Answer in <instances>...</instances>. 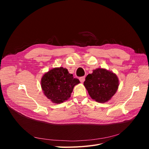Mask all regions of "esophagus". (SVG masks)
<instances>
[{
  "mask_svg": "<svg viewBox=\"0 0 149 149\" xmlns=\"http://www.w3.org/2000/svg\"><path fill=\"white\" fill-rule=\"evenodd\" d=\"M79 80H80V81L83 83L85 80V77H84V76H83V77L79 78Z\"/></svg>",
  "mask_w": 149,
  "mask_h": 149,
  "instance_id": "esophagus-1",
  "label": "esophagus"
}]
</instances>
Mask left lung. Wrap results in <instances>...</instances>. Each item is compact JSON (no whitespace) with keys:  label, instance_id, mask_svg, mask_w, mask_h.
<instances>
[{"label":"left lung","instance_id":"8db88e82","mask_svg":"<svg viewBox=\"0 0 149 149\" xmlns=\"http://www.w3.org/2000/svg\"><path fill=\"white\" fill-rule=\"evenodd\" d=\"M119 79L113 72L97 68L87 75L84 86L89 96L98 102H106L113 96L119 87Z\"/></svg>","mask_w":149,"mask_h":149}]
</instances>
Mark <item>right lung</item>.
<instances>
[{
    "label": "right lung",
    "instance_id": "add662e5",
    "mask_svg": "<svg viewBox=\"0 0 149 149\" xmlns=\"http://www.w3.org/2000/svg\"><path fill=\"white\" fill-rule=\"evenodd\" d=\"M80 82L66 68H55L45 73L41 79L43 93L52 102L60 104L71 96L74 86Z\"/></svg>",
    "mask_w": 149,
    "mask_h": 149
}]
</instances>
